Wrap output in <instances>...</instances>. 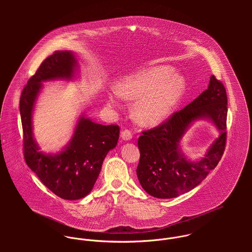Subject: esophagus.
I'll return each mask as SVG.
<instances>
[{"label": "esophagus", "mask_w": 252, "mask_h": 252, "mask_svg": "<svg viewBox=\"0 0 252 252\" xmlns=\"http://www.w3.org/2000/svg\"><path fill=\"white\" fill-rule=\"evenodd\" d=\"M132 137H133V135H132V133H131L130 130H124V131L121 133V138H122V140H124V141H130V140L132 139Z\"/></svg>", "instance_id": "esophagus-1"}]
</instances>
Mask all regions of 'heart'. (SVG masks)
I'll use <instances>...</instances> for the list:
<instances>
[{"mask_svg": "<svg viewBox=\"0 0 252 252\" xmlns=\"http://www.w3.org/2000/svg\"><path fill=\"white\" fill-rule=\"evenodd\" d=\"M184 89L179 75L165 66L153 67L124 78L108 97L111 105L117 96L136 101L133 113L135 119L145 126L162 122L178 105Z\"/></svg>", "mask_w": 252, "mask_h": 252, "instance_id": "heart-1", "label": "heart"}]
</instances>
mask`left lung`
Segmentation results:
<instances>
[{"instance_id":"obj_1","label":"left lung","mask_w":252,"mask_h":252,"mask_svg":"<svg viewBox=\"0 0 252 252\" xmlns=\"http://www.w3.org/2000/svg\"><path fill=\"white\" fill-rule=\"evenodd\" d=\"M199 119L212 121L220 131V137L203 158L192 162L182 153L179 143L189 125ZM226 120V89L212 75L207 90L161 125L144 131L139 138L141 158L137 176L145 192L159 199H171L199 185L223 155L227 136Z\"/></svg>"}]
</instances>
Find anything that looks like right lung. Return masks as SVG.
Returning <instances> with one entry per match:
<instances>
[{"label": "right lung", "mask_w": 252, "mask_h": 252, "mask_svg": "<svg viewBox=\"0 0 252 252\" xmlns=\"http://www.w3.org/2000/svg\"><path fill=\"white\" fill-rule=\"evenodd\" d=\"M72 51H55L28 80L20 97L23 152L28 167L55 195L64 200H78L88 195L102 169L108 151L119 138V126L101 125L82 114L69 144L56 154L39 151L33 134L32 116L42 82L71 80L77 71Z\"/></svg>", "instance_id": "right-lung-1"}]
</instances>
